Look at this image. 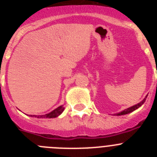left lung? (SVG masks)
Wrapping results in <instances>:
<instances>
[{
	"mask_svg": "<svg viewBox=\"0 0 157 157\" xmlns=\"http://www.w3.org/2000/svg\"><path fill=\"white\" fill-rule=\"evenodd\" d=\"M147 96H148V95H146V97H145V98H144L142 101H140L139 103L137 104V105H133V106L130 107V108H128V109H124V110L122 111V112H119V113L114 114V116H123V115H127V114H129V113H130V112H134V111H135L136 109H138V108H140L141 105L145 103V100H146Z\"/></svg>",
	"mask_w": 157,
	"mask_h": 157,
	"instance_id": "8db88e82",
	"label": "left lung"
}]
</instances>
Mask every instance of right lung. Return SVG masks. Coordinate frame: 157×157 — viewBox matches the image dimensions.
I'll list each match as a JSON object with an SVG mask.
<instances>
[{
	"label": "right lung",
	"instance_id": "1",
	"mask_svg": "<svg viewBox=\"0 0 157 157\" xmlns=\"http://www.w3.org/2000/svg\"><path fill=\"white\" fill-rule=\"evenodd\" d=\"M64 110V106L63 105H60V106L57 107L56 109L52 110L49 113H47L45 115H41V116H35V115H30L32 117H37V118H44V119H51V118H56L59 116L61 114L62 112Z\"/></svg>",
	"mask_w": 157,
	"mask_h": 157
}]
</instances>
